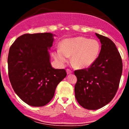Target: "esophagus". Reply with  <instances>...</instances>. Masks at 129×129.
<instances>
[{
    "label": "esophagus",
    "instance_id": "obj_1",
    "mask_svg": "<svg viewBox=\"0 0 129 129\" xmlns=\"http://www.w3.org/2000/svg\"><path fill=\"white\" fill-rule=\"evenodd\" d=\"M66 71H67V75H69V74H71L72 73V71L70 69H67Z\"/></svg>",
    "mask_w": 129,
    "mask_h": 129
}]
</instances>
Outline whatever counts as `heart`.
Wrapping results in <instances>:
<instances>
[{
    "label": "heart",
    "mask_w": 129,
    "mask_h": 129,
    "mask_svg": "<svg viewBox=\"0 0 129 129\" xmlns=\"http://www.w3.org/2000/svg\"><path fill=\"white\" fill-rule=\"evenodd\" d=\"M101 50L100 42L95 39L84 37L69 38L60 43V50L54 53V57L60 64L67 61L72 56V64L77 69H87L97 59Z\"/></svg>",
    "instance_id": "heart-1"
}]
</instances>
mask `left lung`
Segmentation results:
<instances>
[{"label":"left lung","mask_w":129,"mask_h":129,"mask_svg":"<svg viewBox=\"0 0 129 129\" xmlns=\"http://www.w3.org/2000/svg\"><path fill=\"white\" fill-rule=\"evenodd\" d=\"M95 35L101 43L96 60L87 69L75 71V97L79 105L88 110H97L113 100L122 72V59L114 42Z\"/></svg>","instance_id":"1"}]
</instances>
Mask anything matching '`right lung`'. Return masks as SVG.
Returning a JSON list of instances; mask_svg holds the SVG:
<instances>
[{"label": "right lung", "mask_w": 129, "mask_h": 129, "mask_svg": "<svg viewBox=\"0 0 129 129\" xmlns=\"http://www.w3.org/2000/svg\"><path fill=\"white\" fill-rule=\"evenodd\" d=\"M53 35L25 34L11 45L8 56L11 86L23 102L33 107L45 106L52 100L57 85L67 76L66 70L54 69L48 50Z\"/></svg>", "instance_id": "obj_1"}]
</instances>
